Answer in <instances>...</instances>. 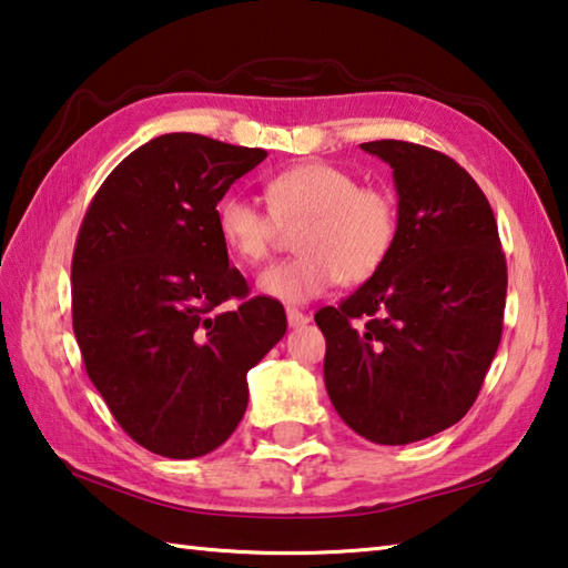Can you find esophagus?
I'll return each mask as SVG.
<instances>
[{
  "label": "esophagus",
  "instance_id": "1",
  "mask_svg": "<svg viewBox=\"0 0 568 568\" xmlns=\"http://www.w3.org/2000/svg\"><path fill=\"white\" fill-rule=\"evenodd\" d=\"M285 315H287V325H291V328H301V325L311 323V315L301 313V311H297V307H287Z\"/></svg>",
  "mask_w": 568,
  "mask_h": 568
}]
</instances>
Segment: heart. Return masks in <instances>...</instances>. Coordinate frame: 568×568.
I'll return each mask as SVG.
<instances>
[{"label": "heart", "instance_id": "1", "mask_svg": "<svg viewBox=\"0 0 568 568\" xmlns=\"http://www.w3.org/2000/svg\"><path fill=\"white\" fill-rule=\"evenodd\" d=\"M261 200L230 192L215 207L217 235L227 253L245 265L271 257L281 227H301V255L257 277L261 293L281 303L315 301L343 281H371L393 253L398 237V203L393 192L361 185L351 170L331 162H301L277 172Z\"/></svg>", "mask_w": 568, "mask_h": 568}]
</instances>
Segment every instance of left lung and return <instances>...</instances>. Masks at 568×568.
Masks as SVG:
<instances>
[{
    "label": "left lung",
    "instance_id": "8db88e82",
    "mask_svg": "<svg viewBox=\"0 0 568 568\" xmlns=\"http://www.w3.org/2000/svg\"><path fill=\"white\" fill-rule=\"evenodd\" d=\"M361 150L393 170L398 237L371 281L315 313L323 376L355 434L406 446L474 406L501 343L506 257L494 210L458 162L403 140Z\"/></svg>",
    "mask_w": 568,
    "mask_h": 568
}]
</instances>
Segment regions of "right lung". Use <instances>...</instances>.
I'll return each instance as SVG.
<instances>
[{
    "label": "right lung",
    "instance_id": "1",
    "mask_svg": "<svg viewBox=\"0 0 568 568\" xmlns=\"http://www.w3.org/2000/svg\"><path fill=\"white\" fill-rule=\"evenodd\" d=\"M267 152L192 132L145 142L114 168L72 257V328L84 368L132 440L205 456L247 408V371L283 338V305L227 261L215 207ZM237 296L233 312L222 307Z\"/></svg>",
    "mask_w": 568,
    "mask_h": 568
}]
</instances>
